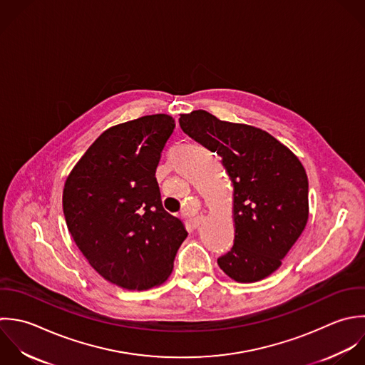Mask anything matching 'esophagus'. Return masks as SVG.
Here are the masks:
<instances>
[{
  "label": "esophagus",
  "instance_id": "obj_1",
  "mask_svg": "<svg viewBox=\"0 0 365 365\" xmlns=\"http://www.w3.org/2000/svg\"><path fill=\"white\" fill-rule=\"evenodd\" d=\"M203 222H205V216H196V217H192L189 223L193 229H197Z\"/></svg>",
  "mask_w": 365,
  "mask_h": 365
}]
</instances>
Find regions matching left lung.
<instances>
[{"label": "left lung", "mask_w": 365, "mask_h": 365, "mask_svg": "<svg viewBox=\"0 0 365 365\" xmlns=\"http://www.w3.org/2000/svg\"><path fill=\"white\" fill-rule=\"evenodd\" d=\"M182 130L216 152L233 183L235 245L217 259L237 283L269 277L309 220V179L299 158L263 129L217 119L206 110L182 113Z\"/></svg>", "instance_id": "1"}]
</instances>
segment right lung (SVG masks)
Instances as JSON below:
<instances>
[{"mask_svg": "<svg viewBox=\"0 0 365 365\" xmlns=\"http://www.w3.org/2000/svg\"><path fill=\"white\" fill-rule=\"evenodd\" d=\"M175 126L172 116L156 113L106 129L63 186L75 245L105 280L126 290L166 282L187 237L183 223L163 209L155 176Z\"/></svg>", "mask_w": 365, "mask_h": 365, "instance_id": "add662e5", "label": "right lung"}]
</instances>
